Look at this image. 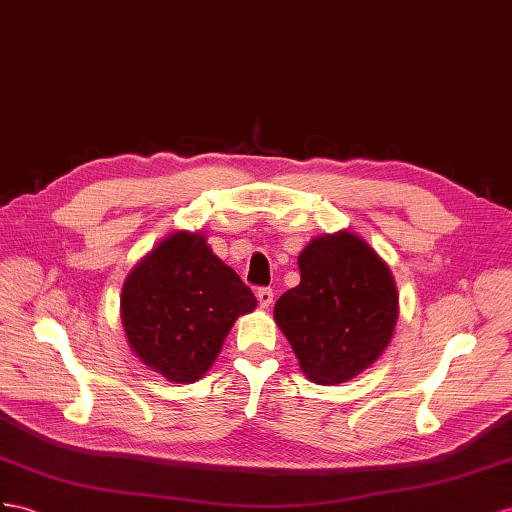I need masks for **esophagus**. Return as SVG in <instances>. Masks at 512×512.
<instances>
[{
	"label": "esophagus",
	"mask_w": 512,
	"mask_h": 512,
	"mask_svg": "<svg viewBox=\"0 0 512 512\" xmlns=\"http://www.w3.org/2000/svg\"><path fill=\"white\" fill-rule=\"evenodd\" d=\"M257 300H259V307L268 309L272 305V300H274L272 287H259V290H257Z\"/></svg>",
	"instance_id": "1"
}]
</instances>
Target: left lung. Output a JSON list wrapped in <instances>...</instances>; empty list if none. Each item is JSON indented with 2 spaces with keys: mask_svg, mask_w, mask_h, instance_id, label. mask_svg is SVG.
<instances>
[{
  "mask_svg": "<svg viewBox=\"0 0 512 512\" xmlns=\"http://www.w3.org/2000/svg\"><path fill=\"white\" fill-rule=\"evenodd\" d=\"M300 283L274 318L309 381H350L381 357L398 320V292L385 261L352 233L313 240L298 257Z\"/></svg>",
  "mask_w": 512,
  "mask_h": 512,
  "instance_id": "left-lung-1",
  "label": "left lung"
}]
</instances>
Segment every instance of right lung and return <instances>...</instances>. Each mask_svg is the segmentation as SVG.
Here are the masks:
<instances>
[{
	"instance_id": "right-lung-1",
	"label": "right lung",
	"mask_w": 512,
	"mask_h": 512,
	"mask_svg": "<svg viewBox=\"0 0 512 512\" xmlns=\"http://www.w3.org/2000/svg\"><path fill=\"white\" fill-rule=\"evenodd\" d=\"M255 305L251 287L201 233H175L131 270L121 318L144 365L173 383H192L218 357L235 318Z\"/></svg>"
}]
</instances>
